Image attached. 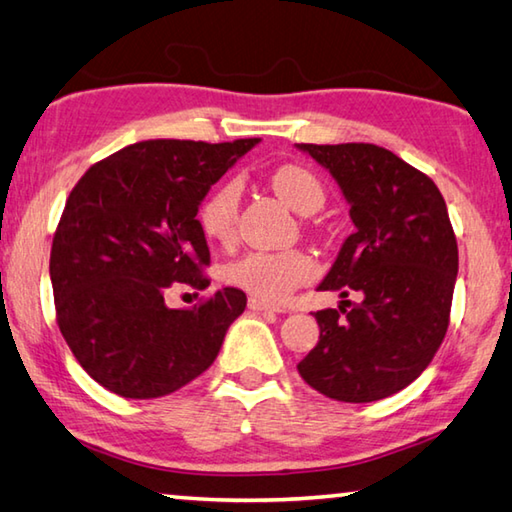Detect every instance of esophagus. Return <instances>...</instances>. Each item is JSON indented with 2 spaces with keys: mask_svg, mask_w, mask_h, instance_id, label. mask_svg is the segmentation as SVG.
Returning a JSON list of instances; mask_svg holds the SVG:
<instances>
[{
  "mask_svg": "<svg viewBox=\"0 0 512 512\" xmlns=\"http://www.w3.org/2000/svg\"><path fill=\"white\" fill-rule=\"evenodd\" d=\"M248 309H253V311H282V309L268 305V302L259 300V298H250L248 300Z\"/></svg>",
  "mask_w": 512,
  "mask_h": 512,
  "instance_id": "obj_1",
  "label": "esophagus"
}]
</instances>
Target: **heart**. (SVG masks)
<instances>
[{
  "instance_id": "b5f03b06",
  "label": "heart",
  "mask_w": 512,
  "mask_h": 512,
  "mask_svg": "<svg viewBox=\"0 0 512 512\" xmlns=\"http://www.w3.org/2000/svg\"><path fill=\"white\" fill-rule=\"evenodd\" d=\"M273 192L287 203L293 212L311 214L323 207L325 189L314 173L298 164H284L271 173ZM239 185L223 183L205 198L201 207V225L210 239L225 241L232 237L237 223ZM314 275V262L300 250H255L248 253L228 268V280L235 287L253 293L255 298L266 302H280L289 293L305 284Z\"/></svg>"
}]
</instances>
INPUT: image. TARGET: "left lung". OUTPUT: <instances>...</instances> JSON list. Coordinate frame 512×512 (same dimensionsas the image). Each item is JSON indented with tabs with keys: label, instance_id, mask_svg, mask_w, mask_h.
I'll use <instances>...</instances> for the list:
<instances>
[{
	"label": "left lung",
	"instance_id": "8db88e82",
	"mask_svg": "<svg viewBox=\"0 0 512 512\" xmlns=\"http://www.w3.org/2000/svg\"><path fill=\"white\" fill-rule=\"evenodd\" d=\"M336 180L354 232L320 291L359 293L316 311V348L298 363L311 388L339 402H377L429 366L445 339L458 248L429 176L375 144H296Z\"/></svg>",
	"mask_w": 512,
	"mask_h": 512
}]
</instances>
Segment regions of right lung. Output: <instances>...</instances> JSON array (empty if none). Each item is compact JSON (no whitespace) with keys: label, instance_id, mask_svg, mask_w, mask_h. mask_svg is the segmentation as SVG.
I'll return each mask as SVG.
<instances>
[{"label":"right lung","instance_id":"add662e5","mask_svg":"<svg viewBox=\"0 0 512 512\" xmlns=\"http://www.w3.org/2000/svg\"><path fill=\"white\" fill-rule=\"evenodd\" d=\"M262 140H146L85 171L60 216L49 275L58 327L103 388L131 400L169 395L212 366L246 293L216 291L171 309V284L205 289L210 248L198 207Z\"/></svg>","mask_w":512,"mask_h":512}]
</instances>
